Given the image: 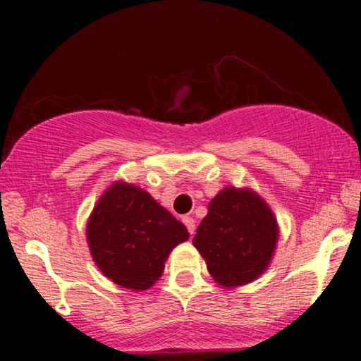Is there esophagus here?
<instances>
[{
  "label": "esophagus",
  "instance_id": "obj_1",
  "mask_svg": "<svg viewBox=\"0 0 361 361\" xmlns=\"http://www.w3.org/2000/svg\"><path fill=\"white\" fill-rule=\"evenodd\" d=\"M183 224L186 226V229H188L190 234H195V219L193 217H183Z\"/></svg>",
  "mask_w": 361,
  "mask_h": 361
}]
</instances>
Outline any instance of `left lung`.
Returning a JSON list of instances; mask_svg holds the SVG:
<instances>
[{
    "label": "left lung",
    "instance_id": "1",
    "mask_svg": "<svg viewBox=\"0 0 361 361\" xmlns=\"http://www.w3.org/2000/svg\"><path fill=\"white\" fill-rule=\"evenodd\" d=\"M276 239V219L263 198L251 190L229 186L209 204L193 244L215 281L238 287L267 270Z\"/></svg>",
    "mask_w": 361,
    "mask_h": 361
}]
</instances>
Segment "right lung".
<instances>
[{
	"instance_id": "obj_1",
	"label": "right lung",
	"mask_w": 361,
	"mask_h": 361,
	"mask_svg": "<svg viewBox=\"0 0 361 361\" xmlns=\"http://www.w3.org/2000/svg\"><path fill=\"white\" fill-rule=\"evenodd\" d=\"M86 235L103 275L139 292L163 275L164 261L188 231L147 192L118 181L98 200Z\"/></svg>"
}]
</instances>
